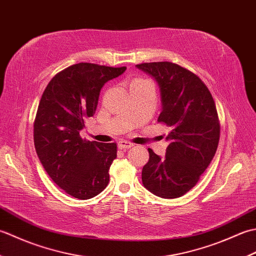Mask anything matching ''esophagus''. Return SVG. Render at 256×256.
Segmentation results:
<instances>
[{"label":"esophagus","instance_id":"1","mask_svg":"<svg viewBox=\"0 0 256 256\" xmlns=\"http://www.w3.org/2000/svg\"><path fill=\"white\" fill-rule=\"evenodd\" d=\"M134 144L133 143H130V142H126V140H121V142H118V148L120 150H125V148H133Z\"/></svg>","mask_w":256,"mask_h":256}]
</instances>
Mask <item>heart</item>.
<instances>
[{"instance_id": "heart-1", "label": "heart", "mask_w": 256, "mask_h": 256, "mask_svg": "<svg viewBox=\"0 0 256 256\" xmlns=\"http://www.w3.org/2000/svg\"><path fill=\"white\" fill-rule=\"evenodd\" d=\"M143 81H145V80H142V79H135V80L132 81V84H140V82H143Z\"/></svg>"}]
</instances>
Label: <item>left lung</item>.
Masks as SVG:
<instances>
[{
    "label": "left lung",
    "mask_w": 256,
    "mask_h": 256,
    "mask_svg": "<svg viewBox=\"0 0 256 256\" xmlns=\"http://www.w3.org/2000/svg\"><path fill=\"white\" fill-rule=\"evenodd\" d=\"M160 86V123L170 128L165 157L148 148L143 167L144 187L157 197H182L196 186L218 148L220 122L216 103L204 81L190 70L170 62L136 64Z\"/></svg>",
    "instance_id": "1"
}]
</instances>
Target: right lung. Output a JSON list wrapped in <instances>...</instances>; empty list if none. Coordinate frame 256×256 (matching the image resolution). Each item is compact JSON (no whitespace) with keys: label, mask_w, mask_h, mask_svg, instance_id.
Instances as JSON below:
<instances>
[{"label":"right lung","mask_w":256,"mask_h":256,"mask_svg":"<svg viewBox=\"0 0 256 256\" xmlns=\"http://www.w3.org/2000/svg\"><path fill=\"white\" fill-rule=\"evenodd\" d=\"M125 70L76 64L58 72L42 96L34 121L36 153L52 182L74 198H94L108 184L116 144L90 142L80 131L94 116L102 86Z\"/></svg>","instance_id":"right-lung-1"}]
</instances>
